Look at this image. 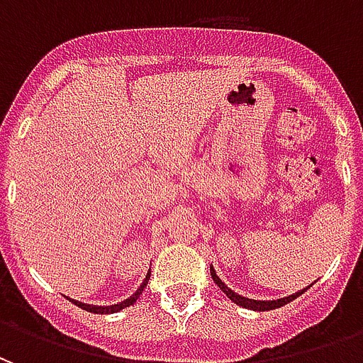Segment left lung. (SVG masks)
<instances>
[{
	"instance_id": "left-lung-1",
	"label": "left lung",
	"mask_w": 363,
	"mask_h": 363,
	"mask_svg": "<svg viewBox=\"0 0 363 363\" xmlns=\"http://www.w3.org/2000/svg\"><path fill=\"white\" fill-rule=\"evenodd\" d=\"M210 274H212L213 281L218 284V288L225 294V296L233 301V303L241 305V307H245V309H252V311H270V309H276V307H281V305L289 303L291 299H296V297H299L301 294H303L305 289H301V291H297V294H294V296H288V297H280V299H272V301H259V299H249V297H243V296H237L233 289H229L228 286H225V281L220 280V276L216 274V270H213V267H210ZM311 288V286H309Z\"/></svg>"
}]
</instances>
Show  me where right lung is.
<instances>
[{"label":"right lung","instance_id":"right-lung-1","mask_svg":"<svg viewBox=\"0 0 363 363\" xmlns=\"http://www.w3.org/2000/svg\"><path fill=\"white\" fill-rule=\"evenodd\" d=\"M147 280H150V272H147V276H145V280H143V284L140 286V288L135 289V294H132V296L128 297V299H124V301H120V303H114V305H87V303H82V301H75V299H72L77 307H82V309H85V311L89 313H99V315H108V313H116L120 311V309H124V307H130V305L135 303V299L140 297V294L143 291V288L147 286Z\"/></svg>","mask_w":363,"mask_h":363}]
</instances>
